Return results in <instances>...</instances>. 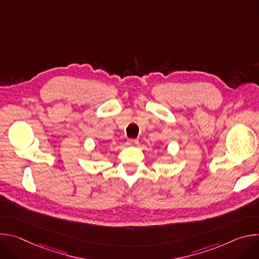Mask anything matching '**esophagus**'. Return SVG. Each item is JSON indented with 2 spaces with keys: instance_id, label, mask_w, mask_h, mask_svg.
Listing matches in <instances>:
<instances>
[{
  "instance_id": "obj_1",
  "label": "esophagus",
  "mask_w": 259,
  "mask_h": 259,
  "mask_svg": "<svg viewBox=\"0 0 259 259\" xmlns=\"http://www.w3.org/2000/svg\"><path fill=\"white\" fill-rule=\"evenodd\" d=\"M138 140H136V139H128L127 141H126V144L127 145H129V146H136V145H138Z\"/></svg>"
}]
</instances>
